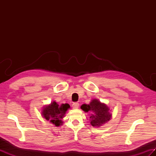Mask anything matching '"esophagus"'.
Wrapping results in <instances>:
<instances>
[{"mask_svg": "<svg viewBox=\"0 0 156 156\" xmlns=\"http://www.w3.org/2000/svg\"><path fill=\"white\" fill-rule=\"evenodd\" d=\"M78 107H79V103L77 102H74V103L72 104V107L74 108H78Z\"/></svg>", "mask_w": 156, "mask_h": 156, "instance_id": "1", "label": "esophagus"}]
</instances>
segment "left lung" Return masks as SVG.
Returning <instances> with one entry per match:
<instances>
[{"label": "left lung", "mask_w": 156, "mask_h": 156, "mask_svg": "<svg viewBox=\"0 0 156 156\" xmlns=\"http://www.w3.org/2000/svg\"><path fill=\"white\" fill-rule=\"evenodd\" d=\"M81 108L85 112L92 111L90 120V124L93 127H100L111 118V114L109 113L107 106L96 99L92 100L89 105H82Z\"/></svg>", "instance_id": "obj_1"}]
</instances>
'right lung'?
Listing matches in <instances>:
<instances>
[{"label":"right lung","mask_w":156,"mask_h":156,"mask_svg":"<svg viewBox=\"0 0 156 156\" xmlns=\"http://www.w3.org/2000/svg\"><path fill=\"white\" fill-rule=\"evenodd\" d=\"M70 107L68 103L58 105L55 101L51 102V105L46 106L43 109L42 115L46 120L49 121L55 126L62 125L61 119L64 117L68 108Z\"/></svg>","instance_id":"1"}]
</instances>
